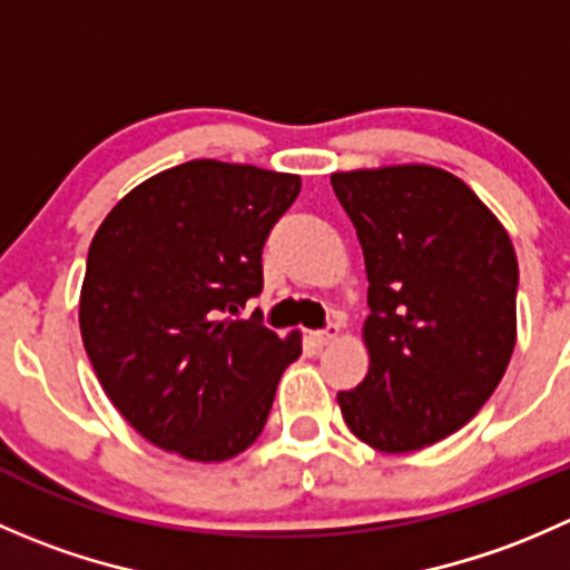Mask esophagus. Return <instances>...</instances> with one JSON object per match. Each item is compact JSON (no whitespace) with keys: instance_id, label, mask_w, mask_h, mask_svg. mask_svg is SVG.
Instances as JSON below:
<instances>
[{"instance_id":"esophagus-1","label":"esophagus","mask_w":570,"mask_h":570,"mask_svg":"<svg viewBox=\"0 0 570 570\" xmlns=\"http://www.w3.org/2000/svg\"><path fill=\"white\" fill-rule=\"evenodd\" d=\"M336 336H338V322H327L325 327H320V331L312 333V338L317 344H331Z\"/></svg>"}]
</instances>
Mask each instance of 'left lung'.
<instances>
[{"mask_svg":"<svg viewBox=\"0 0 570 570\" xmlns=\"http://www.w3.org/2000/svg\"><path fill=\"white\" fill-rule=\"evenodd\" d=\"M364 250L370 372L338 392L347 428L381 452L461 430L515 347L519 262L502 223L430 165L333 174Z\"/></svg>","mask_w":570,"mask_h":570,"instance_id":"8db88e82","label":"left lung"}]
</instances>
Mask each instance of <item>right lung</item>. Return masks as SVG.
I'll return each mask as SVG.
<instances>
[{"mask_svg": "<svg viewBox=\"0 0 570 570\" xmlns=\"http://www.w3.org/2000/svg\"><path fill=\"white\" fill-rule=\"evenodd\" d=\"M301 178L193 159L131 189L88 250L79 327L120 416L189 461H228L264 430L301 355L262 314V250Z\"/></svg>", "mask_w": 570, "mask_h": 570, "instance_id": "1", "label": "right lung"}]
</instances>
